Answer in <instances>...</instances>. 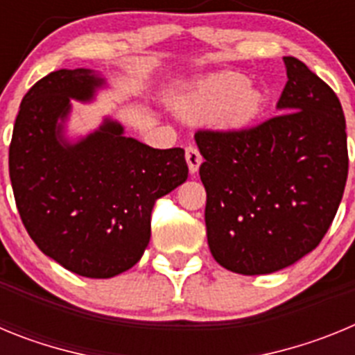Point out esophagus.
Returning <instances> with one entry per match:
<instances>
[{
  "mask_svg": "<svg viewBox=\"0 0 355 355\" xmlns=\"http://www.w3.org/2000/svg\"><path fill=\"white\" fill-rule=\"evenodd\" d=\"M184 158H187L188 168L192 174H196L199 171L200 163H202V156H200L199 149L196 146H187V150H184Z\"/></svg>",
  "mask_w": 355,
  "mask_h": 355,
  "instance_id": "34e87169",
  "label": "esophagus"
}]
</instances>
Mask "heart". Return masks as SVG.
Here are the masks:
<instances>
[{
	"label": "heart",
	"instance_id": "heart-1",
	"mask_svg": "<svg viewBox=\"0 0 355 355\" xmlns=\"http://www.w3.org/2000/svg\"><path fill=\"white\" fill-rule=\"evenodd\" d=\"M263 96L249 80L236 72H222L209 78L193 92L190 112L199 119H215L229 128L249 124L259 114Z\"/></svg>",
	"mask_w": 355,
	"mask_h": 355
}]
</instances>
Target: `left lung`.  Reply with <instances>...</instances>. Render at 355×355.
Here are the masks:
<instances>
[{
  "mask_svg": "<svg viewBox=\"0 0 355 355\" xmlns=\"http://www.w3.org/2000/svg\"><path fill=\"white\" fill-rule=\"evenodd\" d=\"M283 114L241 130H199L206 233L218 265L272 274L318 247L349 175L341 103L306 64L284 56Z\"/></svg>",
  "mask_w": 355,
  "mask_h": 355,
  "instance_id": "1",
  "label": "left lung"
}]
</instances>
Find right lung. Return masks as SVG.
<instances>
[{
  "label": "right lung",
  "mask_w": 355,
  "mask_h": 355,
  "mask_svg": "<svg viewBox=\"0 0 355 355\" xmlns=\"http://www.w3.org/2000/svg\"><path fill=\"white\" fill-rule=\"evenodd\" d=\"M101 80L60 69L23 97L8 149L15 206L35 245L83 277L108 279L139 263L159 197L188 178L181 147L153 149L122 137L121 124L69 146L58 119L69 99H90Z\"/></svg>",
  "instance_id": "right-lung-1"
}]
</instances>
